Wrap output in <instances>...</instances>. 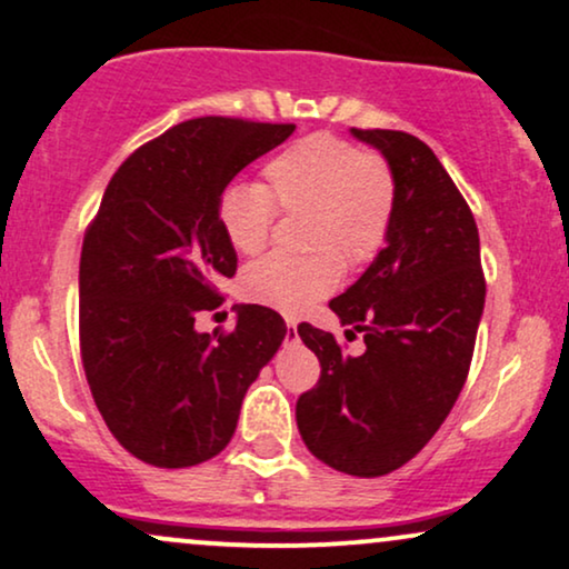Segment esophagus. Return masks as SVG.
I'll list each match as a JSON object with an SVG mask.
<instances>
[{
  "instance_id": "34e87169",
  "label": "esophagus",
  "mask_w": 569,
  "mask_h": 569,
  "mask_svg": "<svg viewBox=\"0 0 569 569\" xmlns=\"http://www.w3.org/2000/svg\"><path fill=\"white\" fill-rule=\"evenodd\" d=\"M286 341H291V343L299 341V330H297V326H293V322H289V333H286Z\"/></svg>"
}]
</instances>
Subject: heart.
<instances>
[{"instance_id":"b5f03b06","label":"heart","mask_w":569,"mask_h":569,"mask_svg":"<svg viewBox=\"0 0 569 569\" xmlns=\"http://www.w3.org/2000/svg\"><path fill=\"white\" fill-rule=\"evenodd\" d=\"M268 189L233 181L220 191L218 220L228 243L254 254L270 239L276 207L307 210L301 257L268 254L241 278L254 305L299 315L341 283L343 262L362 264L378 254L397 204L393 170L380 154L362 152L330 133H312L264 164Z\"/></svg>"}]
</instances>
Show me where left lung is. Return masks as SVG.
Wrapping results in <instances>:
<instances>
[{
    "instance_id": "left-lung-1",
    "label": "left lung",
    "mask_w": 569,
    "mask_h": 569,
    "mask_svg": "<svg viewBox=\"0 0 569 569\" xmlns=\"http://www.w3.org/2000/svg\"><path fill=\"white\" fill-rule=\"evenodd\" d=\"M397 181L386 247L330 309L365 355L301 322L320 380L297 401V426L320 462L357 478L407 465L451 412L470 370L486 305L470 207L433 149L405 131H359Z\"/></svg>"
}]
</instances>
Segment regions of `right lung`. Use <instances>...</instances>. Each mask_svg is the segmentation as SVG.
<instances>
[{"mask_svg":"<svg viewBox=\"0 0 569 569\" xmlns=\"http://www.w3.org/2000/svg\"><path fill=\"white\" fill-rule=\"evenodd\" d=\"M297 126L197 118L120 164L86 231L78 272L81 357L91 397L123 449L191 467L226 449L241 401L286 338L276 309L236 305L231 333H199L220 307L236 249L220 191Z\"/></svg>","mask_w":569,"mask_h":569,"instance_id":"right-lung-1","label":"right lung"}]
</instances>
